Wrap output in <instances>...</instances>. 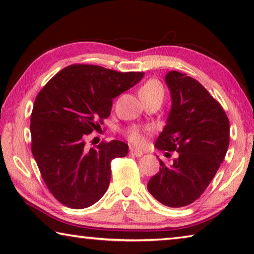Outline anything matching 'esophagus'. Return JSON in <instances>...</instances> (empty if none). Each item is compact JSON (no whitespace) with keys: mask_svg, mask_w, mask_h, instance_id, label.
Wrapping results in <instances>:
<instances>
[{"mask_svg":"<svg viewBox=\"0 0 254 254\" xmlns=\"http://www.w3.org/2000/svg\"><path fill=\"white\" fill-rule=\"evenodd\" d=\"M130 153L134 157H142L143 156V152L141 151V150H136V149H130Z\"/></svg>","mask_w":254,"mask_h":254,"instance_id":"1","label":"esophagus"}]
</instances>
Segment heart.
I'll return each instance as SVG.
<instances>
[{"label":"heart","instance_id":"heart-1","mask_svg":"<svg viewBox=\"0 0 254 254\" xmlns=\"http://www.w3.org/2000/svg\"><path fill=\"white\" fill-rule=\"evenodd\" d=\"M152 95H162L163 96V88L160 81L158 79L151 78L145 81V83L141 86L140 88V96H152ZM126 135L127 140L130 141L132 144L141 147L145 142L144 133L137 127H132L126 132Z\"/></svg>","mask_w":254,"mask_h":254}]
</instances>
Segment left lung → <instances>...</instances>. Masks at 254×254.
I'll return each mask as SVG.
<instances>
[{
  "instance_id": "1",
  "label": "left lung",
  "mask_w": 254,
  "mask_h": 254,
  "mask_svg": "<svg viewBox=\"0 0 254 254\" xmlns=\"http://www.w3.org/2000/svg\"><path fill=\"white\" fill-rule=\"evenodd\" d=\"M173 100L170 113L156 147L177 151L170 167L160 160L159 173L150 178L148 190L169 207L194 203L208 187L230 143V121L222 105L198 80L169 71L166 75Z\"/></svg>"
}]
</instances>
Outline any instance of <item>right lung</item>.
I'll return each instance as SVG.
<instances>
[{"label": "right lung", "mask_w": 254, "mask_h": 254, "mask_svg": "<svg viewBox=\"0 0 254 254\" xmlns=\"http://www.w3.org/2000/svg\"><path fill=\"white\" fill-rule=\"evenodd\" d=\"M144 76L96 65L74 64L57 72L38 93L31 113V151L46 186L67 207L81 209L105 194L111 161L126 157L123 141L86 147L110 117L113 98Z\"/></svg>", "instance_id": "obj_1"}]
</instances>
